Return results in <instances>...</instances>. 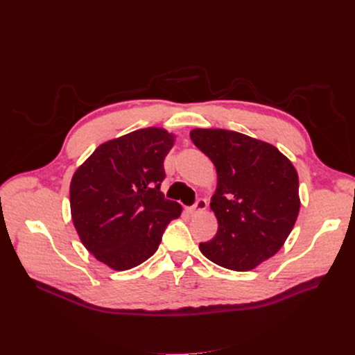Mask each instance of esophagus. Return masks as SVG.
<instances>
[{
    "label": "esophagus",
    "mask_w": 355,
    "mask_h": 355,
    "mask_svg": "<svg viewBox=\"0 0 355 355\" xmlns=\"http://www.w3.org/2000/svg\"><path fill=\"white\" fill-rule=\"evenodd\" d=\"M207 209V201L204 200V198H198L193 206L189 209V211L191 213V214H197V213H201V211H204Z\"/></svg>",
    "instance_id": "1"
}]
</instances>
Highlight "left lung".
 I'll list each match as a JSON object with an SVG mask.
<instances>
[{
	"instance_id": "left-lung-1",
	"label": "left lung",
	"mask_w": 355,
	"mask_h": 355,
	"mask_svg": "<svg viewBox=\"0 0 355 355\" xmlns=\"http://www.w3.org/2000/svg\"><path fill=\"white\" fill-rule=\"evenodd\" d=\"M191 141L216 166L210 207L218 229L201 253L213 263L246 272L282 248L300 214V181L273 145L226 129H193Z\"/></svg>"
}]
</instances>
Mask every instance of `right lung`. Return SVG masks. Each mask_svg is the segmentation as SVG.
Here are the masks:
<instances>
[{
    "instance_id": "right-lung-1",
    "label": "right lung",
    "mask_w": 355,
    "mask_h": 355,
    "mask_svg": "<svg viewBox=\"0 0 355 355\" xmlns=\"http://www.w3.org/2000/svg\"><path fill=\"white\" fill-rule=\"evenodd\" d=\"M174 135L145 128L99 145L74 173L70 211L85 248L114 270L151 257L181 206L159 191Z\"/></svg>"
}]
</instances>
